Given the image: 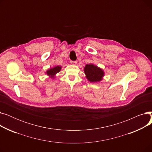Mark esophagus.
Instances as JSON below:
<instances>
[{"label":"esophagus","mask_w":152,"mask_h":152,"mask_svg":"<svg viewBox=\"0 0 152 152\" xmlns=\"http://www.w3.org/2000/svg\"><path fill=\"white\" fill-rule=\"evenodd\" d=\"M70 63H71V64H72V65H76V64H77V61H72V60H71Z\"/></svg>","instance_id":"obj_1"}]
</instances>
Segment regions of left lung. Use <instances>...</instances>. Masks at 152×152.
I'll return each mask as SVG.
<instances>
[{
	"label": "left lung",
	"mask_w": 152,
	"mask_h": 152,
	"mask_svg": "<svg viewBox=\"0 0 152 152\" xmlns=\"http://www.w3.org/2000/svg\"><path fill=\"white\" fill-rule=\"evenodd\" d=\"M84 73L88 80L91 82H98L102 80L103 76V71L97 66L94 65H86L84 68Z\"/></svg>",
	"instance_id": "left-lung-1"
}]
</instances>
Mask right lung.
I'll return each mask as SVG.
<instances>
[{
	"label": "right lung",
	"instance_id": "1",
	"mask_svg": "<svg viewBox=\"0 0 152 152\" xmlns=\"http://www.w3.org/2000/svg\"><path fill=\"white\" fill-rule=\"evenodd\" d=\"M60 69H61V66H55L53 68H52V69H50L49 70H48L47 71V75L53 77V76L55 74L58 73V72L60 71Z\"/></svg>",
	"mask_w": 152,
	"mask_h": 152
}]
</instances>
